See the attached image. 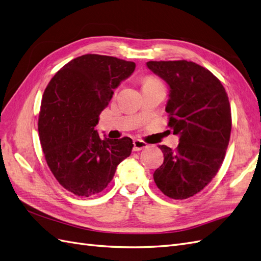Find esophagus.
<instances>
[{"label":"esophagus","instance_id":"34e87169","mask_svg":"<svg viewBox=\"0 0 261 261\" xmlns=\"http://www.w3.org/2000/svg\"><path fill=\"white\" fill-rule=\"evenodd\" d=\"M134 151H139V150H143L144 148L148 147V144L145 143V141L140 140V139H135L134 140Z\"/></svg>","mask_w":261,"mask_h":261}]
</instances>
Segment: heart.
Segmentation results:
<instances>
[{
	"instance_id": "b5f03b06",
	"label": "heart",
	"mask_w": 261,
	"mask_h": 261,
	"mask_svg": "<svg viewBox=\"0 0 261 261\" xmlns=\"http://www.w3.org/2000/svg\"><path fill=\"white\" fill-rule=\"evenodd\" d=\"M154 82H159L156 80V78H154V77H147L146 80H145V82H144V85L145 84H149V83H154Z\"/></svg>"
}]
</instances>
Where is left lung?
Returning a JSON list of instances; mask_svg holds the SVG:
<instances>
[{
  "label": "left lung",
  "instance_id": "obj_1",
  "mask_svg": "<svg viewBox=\"0 0 261 261\" xmlns=\"http://www.w3.org/2000/svg\"><path fill=\"white\" fill-rule=\"evenodd\" d=\"M147 66L170 86L168 126L179 135L176 149L160 146L164 160L153 173L169 198L186 199L206 187L223 163L232 128L223 85L191 61H149Z\"/></svg>",
  "mask_w": 261,
  "mask_h": 261
}]
</instances>
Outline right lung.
Masks as SVG:
<instances>
[{"mask_svg":"<svg viewBox=\"0 0 261 261\" xmlns=\"http://www.w3.org/2000/svg\"><path fill=\"white\" fill-rule=\"evenodd\" d=\"M136 64L108 55L85 54L63 66L43 92L38 130L46 164L68 192L89 197L112 180L129 156V137L101 139L94 126L114 89Z\"/></svg>","mask_w":261,"mask_h":261,"instance_id":"add662e5","label":"right lung"}]
</instances>
